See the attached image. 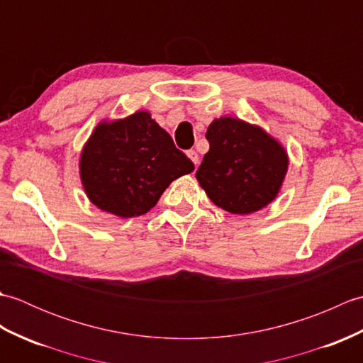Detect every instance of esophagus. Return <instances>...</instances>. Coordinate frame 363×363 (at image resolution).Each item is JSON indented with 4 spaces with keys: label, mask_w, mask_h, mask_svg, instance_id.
I'll return each mask as SVG.
<instances>
[{
    "label": "esophagus",
    "mask_w": 363,
    "mask_h": 363,
    "mask_svg": "<svg viewBox=\"0 0 363 363\" xmlns=\"http://www.w3.org/2000/svg\"><path fill=\"white\" fill-rule=\"evenodd\" d=\"M187 156H189V159H190L191 162H194L195 167L199 164V156H198V152H196L195 150H189V151H187Z\"/></svg>",
    "instance_id": "esophagus-1"
}]
</instances>
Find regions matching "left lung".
Wrapping results in <instances>:
<instances>
[{"mask_svg": "<svg viewBox=\"0 0 363 363\" xmlns=\"http://www.w3.org/2000/svg\"><path fill=\"white\" fill-rule=\"evenodd\" d=\"M206 138L211 148L196 179L213 204L248 215L273 201L289 168L287 151L276 138L233 117L215 118Z\"/></svg>", "mask_w": 363, "mask_h": 363, "instance_id": "left-lung-1", "label": "left lung"}]
</instances>
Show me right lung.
I'll return each mask as SVG.
<instances>
[{"mask_svg":"<svg viewBox=\"0 0 363 363\" xmlns=\"http://www.w3.org/2000/svg\"><path fill=\"white\" fill-rule=\"evenodd\" d=\"M194 169V162L145 111L99 123L79 159L90 201L121 218L152 209L169 184Z\"/></svg>","mask_w":363,"mask_h":363,"instance_id":"right-lung-1","label":"right lung"}]
</instances>
